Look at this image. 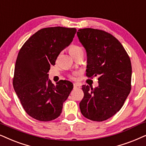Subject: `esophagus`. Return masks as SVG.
<instances>
[{
    "mask_svg": "<svg viewBox=\"0 0 146 146\" xmlns=\"http://www.w3.org/2000/svg\"><path fill=\"white\" fill-rule=\"evenodd\" d=\"M80 88V86L78 84V83H75V84H74V88Z\"/></svg>",
    "mask_w": 146,
    "mask_h": 146,
    "instance_id": "esophagus-1",
    "label": "esophagus"
}]
</instances>
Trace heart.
I'll return each instance as SVG.
<instances>
[{
	"label": "heart",
	"instance_id": "1",
	"mask_svg": "<svg viewBox=\"0 0 146 146\" xmlns=\"http://www.w3.org/2000/svg\"><path fill=\"white\" fill-rule=\"evenodd\" d=\"M69 52L70 54H71V56L73 57H75L76 56H78V55L80 54H83V50L82 48H81L80 46L77 45H72L69 48ZM71 78H74L73 76H70Z\"/></svg>",
	"mask_w": 146,
	"mask_h": 146
}]
</instances>
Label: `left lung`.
<instances>
[{"label":"left lung","mask_w":146,"mask_h":146,"mask_svg":"<svg viewBox=\"0 0 146 146\" xmlns=\"http://www.w3.org/2000/svg\"><path fill=\"white\" fill-rule=\"evenodd\" d=\"M87 53L86 75H98V86L83 85L81 113L94 121H103L121 109L131 88V63L121 43L103 30L85 28L77 32Z\"/></svg>","instance_id":"8db88e82"}]
</instances>
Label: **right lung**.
<instances>
[{
	"instance_id": "1",
	"label": "right lung",
	"mask_w": 146,
	"mask_h": 146,
	"mask_svg": "<svg viewBox=\"0 0 146 146\" xmlns=\"http://www.w3.org/2000/svg\"><path fill=\"white\" fill-rule=\"evenodd\" d=\"M75 28H43L26 41L15 66L13 84L24 110L40 121H50L61 114L72 83L60 80L56 86L48 80L50 66L72 41Z\"/></svg>"
}]
</instances>
